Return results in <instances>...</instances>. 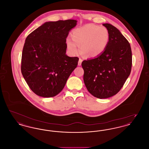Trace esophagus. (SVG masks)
<instances>
[{
	"instance_id": "1",
	"label": "esophagus",
	"mask_w": 149,
	"mask_h": 149,
	"mask_svg": "<svg viewBox=\"0 0 149 149\" xmlns=\"http://www.w3.org/2000/svg\"><path fill=\"white\" fill-rule=\"evenodd\" d=\"M82 61H83V60H82V59H81V58H79V61H78V64L79 66H80V65H81Z\"/></svg>"
}]
</instances>
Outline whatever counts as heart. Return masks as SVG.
Instances as JSON below:
<instances>
[{
    "mask_svg": "<svg viewBox=\"0 0 149 149\" xmlns=\"http://www.w3.org/2000/svg\"><path fill=\"white\" fill-rule=\"evenodd\" d=\"M72 40L66 39V46L72 56L80 51L87 57L95 58L101 55L108 45L109 35L103 26L88 24L74 29L71 34Z\"/></svg>",
    "mask_w": 149,
    "mask_h": 149,
    "instance_id": "obj_1",
    "label": "heart"
}]
</instances>
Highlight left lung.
I'll return each mask as SVG.
<instances>
[{
	"instance_id": "8db88e82",
	"label": "left lung",
	"mask_w": 149,
	"mask_h": 149,
	"mask_svg": "<svg viewBox=\"0 0 149 149\" xmlns=\"http://www.w3.org/2000/svg\"><path fill=\"white\" fill-rule=\"evenodd\" d=\"M109 35L105 51L99 56L82 62L83 79L88 92L99 99L118 92L129 77L132 67L130 44L113 25L104 23Z\"/></svg>"
}]
</instances>
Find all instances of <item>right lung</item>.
Masks as SVG:
<instances>
[{
	"label": "right lung",
	"mask_w": 149,
	"mask_h": 149,
	"mask_svg": "<svg viewBox=\"0 0 149 149\" xmlns=\"http://www.w3.org/2000/svg\"><path fill=\"white\" fill-rule=\"evenodd\" d=\"M77 21L47 22L29 35L22 51L21 72L38 96L57 95L78 65L79 58L66 55V39Z\"/></svg>",
	"instance_id": "right-lung-1"
}]
</instances>
